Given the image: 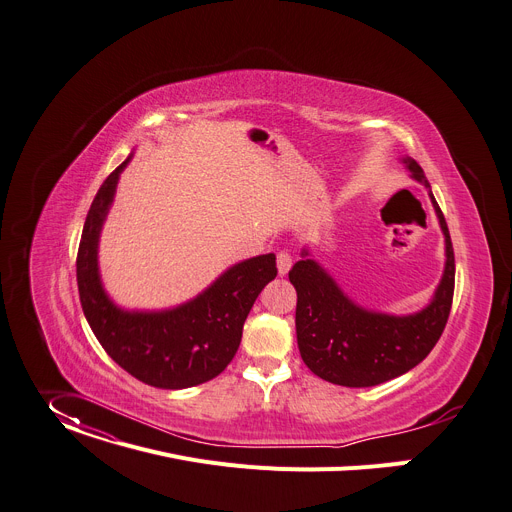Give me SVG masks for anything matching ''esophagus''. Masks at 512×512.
<instances>
[{
  "instance_id": "1",
  "label": "esophagus",
  "mask_w": 512,
  "mask_h": 512,
  "mask_svg": "<svg viewBox=\"0 0 512 512\" xmlns=\"http://www.w3.org/2000/svg\"><path fill=\"white\" fill-rule=\"evenodd\" d=\"M290 269H292V255L288 251L277 253V273L284 277V275H288Z\"/></svg>"
}]
</instances>
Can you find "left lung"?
I'll return each mask as SVG.
<instances>
[{"instance_id":"8db88e82","label":"left lung","mask_w":512,"mask_h":512,"mask_svg":"<svg viewBox=\"0 0 512 512\" xmlns=\"http://www.w3.org/2000/svg\"><path fill=\"white\" fill-rule=\"evenodd\" d=\"M400 163L427 188L445 237L443 275L429 304L410 314L369 310L345 294L308 247L290 269L298 294L296 339L302 361L312 374L337 386L369 388L406 374L431 353L449 318L455 286L449 228L421 165L410 157Z\"/></svg>"}]
</instances>
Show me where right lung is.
Returning <instances> with one entry per match:
<instances>
[{"mask_svg": "<svg viewBox=\"0 0 512 512\" xmlns=\"http://www.w3.org/2000/svg\"><path fill=\"white\" fill-rule=\"evenodd\" d=\"M130 159L132 153L106 177L83 224L77 253L81 308L100 345L130 376L165 390L192 388L216 378L235 357L249 310L277 275L275 255L230 265L198 296L171 308L118 306L104 288L98 253L120 173Z\"/></svg>", "mask_w": 512, "mask_h": 512, "instance_id": "right-lung-1", "label": "right lung"}]
</instances>
